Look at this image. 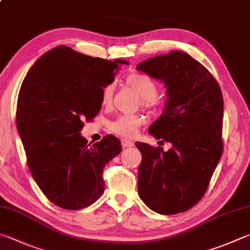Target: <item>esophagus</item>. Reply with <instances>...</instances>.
Wrapping results in <instances>:
<instances>
[{"label":"esophagus","instance_id":"esophagus-1","mask_svg":"<svg viewBox=\"0 0 250 250\" xmlns=\"http://www.w3.org/2000/svg\"><path fill=\"white\" fill-rule=\"evenodd\" d=\"M121 145L122 147L124 148H126V147H131L133 146V142L131 140H126V139H124L121 141Z\"/></svg>","mask_w":250,"mask_h":250}]
</instances>
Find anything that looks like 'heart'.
I'll return each mask as SVG.
<instances>
[{"mask_svg": "<svg viewBox=\"0 0 250 250\" xmlns=\"http://www.w3.org/2000/svg\"><path fill=\"white\" fill-rule=\"evenodd\" d=\"M125 84L128 87L137 93L141 98V105L146 108H153L160 105L157 99L158 87L157 84L148 76L141 74H131L125 79ZM113 85L108 84L103 89L102 103L103 105H109L112 99ZM143 124V119L139 116L122 115L113 120L109 128L113 133L121 137L131 138L137 133L138 129Z\"/></svg>", "mask_w": 250, "mask_h": 250, "instance_id": "heart-1", "label": "heart"}]
</instances>
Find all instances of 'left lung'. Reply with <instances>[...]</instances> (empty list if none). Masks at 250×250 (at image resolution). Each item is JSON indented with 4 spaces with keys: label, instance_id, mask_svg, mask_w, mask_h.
I'll return each instance as SVG.
<instances>
[{
    "label": "left lung",
    "instance_id": "left-lung-1",
    "mask_svg": "<svg viewBox=\"0 0 250 250\" xmlns=\"http://www.w3.org/2000/svg\"><path fill=\"white\" fill-rule=\"evenodd\" d=\"M137 70L165 85L164 110L148 132L171 143L167 152L135 143L139 196L154 212L177 214L203 197L222 156L223 96L210 72L183 51L149 58Z\"/></svg>",
    "mask_w": 250,
    "mask_h": 250
}]
</instances>
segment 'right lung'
I'll return each mask as SVG.
<instances>
[{
	"label": "right lung",
	"instance_id": "add662e5",
	"mask_svg": "<svg viewBox=\"0 0 250 250\" xmlns=\"http://www.w3.org/2000/svg\"><path fill=\"white\" fill-rule=\"evenodd\" d=\"M120 64L85 56L66 46L43 53L22 81L17 102V130L27 165L50 201L80 210L105 189L103 170L121 152V143L106 135L93 145L81 135L83 120L102 108L103 88L113 82Z\"/></svg>",
	"mask_w": 250,
	"mask_h": 250
}]
</instances>
